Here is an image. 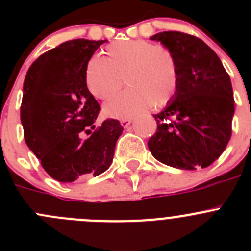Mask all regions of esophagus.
Instances as JSON below:
<instances>
[{"label": "esophagus", "mask_w": 251, "mask_h": 251, "mask_svg": "<svg viewBox=\"0 0 251 251\" xmlns=\"http://www.w3.org/2000/svg\"><path fill=\"white\" fill-rule=\"evenodd\" d=\"M130 122H132V118H124V119H122V121H121L122 127L127 128L128 126H129V124H130Z\"/></svg>", "instance_id": "obj_1"}]
</instances>
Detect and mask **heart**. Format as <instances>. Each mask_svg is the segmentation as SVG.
Masks as SVG:
<instances>
[{
  "mask_svg": "<svg viewBox=\"0 0 251 251\" xmlns=\"http://www.w3.org/2000/svg\"><path fill=\"white\" fill-rule=\"evenodd\" d=\"M105 57L93 56L85 69L86 88L97 99L108 100L121 90L123 79L129 88L104 105L112 118H130L145 110L165 106L178 86V64L174 52L147 40H121L104 49Z\"/></svg>",
  "mask_w": 251,
  "mask_h": 251,
  "instance_id": "heart-1",
  "label": "heart"
}]
</instances>
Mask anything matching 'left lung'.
I'll return each mask as SVG.
<instances>
[{
    "mask_svg": "<svg viewBox=\"0 0 251 251\" xmlns=\"http://www.w3.org/2000/svg\"><path fill=\"white\" fill-rule=\"evenodd\" d=\"M151 40L174 52L178 86L165 109L154 114L157 132L148 148L154 158L171 167H207L231 137L235 104L229 74L215 51L199 37L163 31Z\"/></svg>",
    "mask_w": 251,
    "mask_h": 251,
    "instance_id": "1",
    "label": "left lung"
}]
</instances>
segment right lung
I'll return each instance as SVG.
<instances>
[{"instance_id": "1", "label": "right lung", "mask_w": 251, "mask_h": 251, "mask_svg": "<svg viewBox=\"0 0 251 251\" xmlns=\"http://www.w3.org/2000/svg\"><path fill=\"white\" fill-rule=\"evenodd\" d=\"M106 40L66 41L35 60L24 81L21 123L27 147L59 182L98 176L109 168L123 132L119 121L106 119L95 129L100 110L85 84L86 64Z\"/></svg>"}]
</instances>
